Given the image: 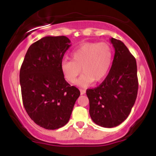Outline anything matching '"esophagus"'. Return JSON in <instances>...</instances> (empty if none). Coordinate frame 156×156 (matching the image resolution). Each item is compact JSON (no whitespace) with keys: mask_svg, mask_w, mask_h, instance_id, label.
<instances>
[{"mask_svg":"<svg viewBox=\"0 0 156 156\" xmlns=\"http://www.w3.org/2000/svg\"><path fill=\"white\" fill-rule=\"evenodd\" d=\"M80 94H84L86 93V90H83V89H80Z\"/></svg>","mask_w":156,"mask_h":156,"instance_id":"1","label":"esophagus"}]
</instances>
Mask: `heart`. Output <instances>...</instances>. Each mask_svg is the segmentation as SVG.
Segmentation results:
<instances>
[{
	"label": "heart",
	"mask_w": 156,
	"mask_h": 156,
	"mask_svg": "<svg viewBox=\"0 0 156 156\" xmlns=\"http://www.w3.org/2000/svg\"><path fill=\"white\" fill-rule=\"evenodd\" d=\"M71 58L61 62L62 75L67 81L74 83L81 69L83 74L78 84L86 87L107 76L112 62V49L105 42H85L71 53Z\"/></svg>",
	"instance_id": "heart-1"
}]
</instances>
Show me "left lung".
Wrapping results in <instances>:
<instances>
[{
  "label": "left lung",
  "instance_id": "8db88e82",
  "mask_svg": "<svg viewBox=\"0 0 156 156\" xmlns=\"http://www.w3.org/2000/svg\"><path fill=\"white\" fill-rule=\"evenodd\" d=\"M110 40L115 53L108 76L98 87L87 90L90 117L104 128H114L127 119L139 87L136 58L122 41Z\"/></svg>",
  "mask_w": 156,
  "mask_h": 156
}]
</instances>
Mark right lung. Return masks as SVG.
<instances>
[{"instance_id":"add662e5","label":"right lung","mask_w":156,"mask_h":156,"mask_svg":"<svg viewBox=\"0 0 156 156\" xmlns=\"http://www.w3.org/2000/svg\"><path fill=\"white\" fill-rule=\"evenodd\" d=\"M71 46L64 36L44 37L30 46L20 71L23 103L37 125L48 130L62 128L69 121L80 96L61 71V62Z\"/></svg>"}]
</instances>
